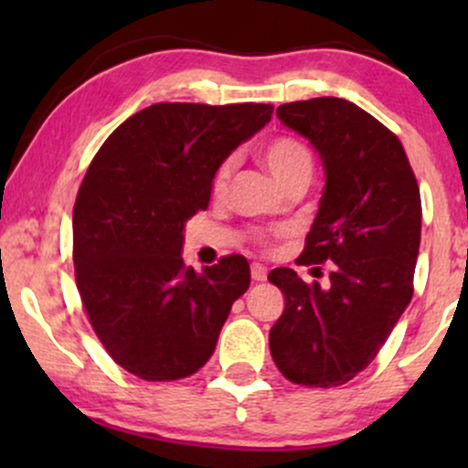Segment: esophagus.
Instances as JSON below:
<instances>
[{
  "label": "esophagus",
  "instance_id": "1",
  "mask_svg": "<svg viewBox=\"0 0 468 468\" xmlns=\"http://www.w3.org/2000/svg\"><path fill=\"white\" fill-rule=\"evenodd\" d=\"M250 277L255 279V282H266V277H268L266 266H261V264H252V266H250Z\"/></svg>",
  "mask_w": 468,
  "mask_h": 468
}]
</instances>
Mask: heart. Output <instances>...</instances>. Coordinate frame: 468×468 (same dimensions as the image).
<instances>
[{
	"instance_id": "1",
	"label": "heart",
	"mask_w": 468,
	"mask_h": 468,
	"mask_svg": "<svg viewBox=\"0 0 468 468\" xmlns=\"http://www.w3.org/2000/svg\"><path fill=\"white\" fill-rule=\"evenodd\" d=\"M261 160H264L266 169L275 178L283 189L305 182L308 185L314 171V158L308 144L294 136H279L271 141L261 149ZM235 171V158H227L218 166L216 176H213L211 189L213 196H224L230 185Z\"/></svg>"
}]
</instances>
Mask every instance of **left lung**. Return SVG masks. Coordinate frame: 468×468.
Returning a JSON list of instances; mask_svg holds the SVG:
<instances>
[{
  "label": "left lung",
  "mask_w": 468,
  "mask_h": 468,
  "mask_svg": "<svg viewBox=\"0 0 468 468\" xmlns=\"http://www.w3.org/2000/svg\"><path fill=\"white\" fill-rule=\"evenodd\" d=\"M277 116L308 138L325 174L299 264L332 261V271L327 286L292 268L271 271L286 299L271 354L292 383L336 388L374 361L411 302L420 189L399 138L350 101H297Z\"/></svg>",
  "instance_id": "left-lung-1"
}]
</instances>
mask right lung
I'll list each match as a JSON object with an SVG mask.
<instances>
[{"label":"right lung","instance_id":"add662e5","mask_svg":"<svg viewBox=\"0 0 468 468\" xmlns=\"http://www.w3.org/2000/svg\"><path fill=\"white\" fill-rule=\"evenodd\" d=\"M272 105L155 103L112 132L72 213L85 313L114 361L178 380L211 358L230 305L250 286L246 257L193 271L185 224L211 200L218 166L271 121Z\"/></svg>","mask_w":468,"mask_h":468}]
</instances>
